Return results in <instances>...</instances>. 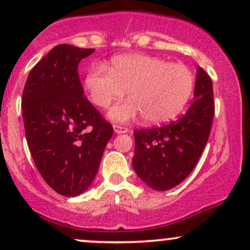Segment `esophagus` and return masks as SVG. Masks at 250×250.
Here are the masks:
<instances>
[{
  "label": "esophagus",
  "instance_id": "1",
  "mask_svg": "<svg viewBox=\"0 0 250 250\" xmlns=\"http://www.w3.org/2000/svg\"><path fill=\"white\" fill-rule=\"evenodd\" d=\"M114 131H115L116 134H123V133H127L128 128L123 127L121 125H114Z\"/></svg>",
  "mask_w": 250,
  "mask_h": 250
}]
</instances>
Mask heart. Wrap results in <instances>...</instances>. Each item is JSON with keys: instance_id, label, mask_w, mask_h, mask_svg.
Instances as JSON below:
<instances>
[{"instance_id": "b5f03b06", "label": "heart", "mask_w": 250, "mask_h": 250, "mask_svg": "<svg viewBox=\"0 0 250 250\" xmlns=\"http://www.w3.org/2000/svg\"><path fill=\"white\" fill-rule=\"evenodd\" d=\"M89 97L100 108H107L128 90L127 101L109 111L114 121L127 122L141 114L148 123H161L182 111L195 85L187 65L161 57L129 54L114 57L110 67L95 64L84 80Z\"/></svg>"}]
</instances>
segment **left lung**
Masks as SVG:
<instances>
[{
	"label": "left lung",
	"mask_w": 250,
	"mask_h": 250,
	"mask_svg": "<svg viewBox=\"0 0 250 250\" xmlns=\"http://www.w3.org/2000/svg\"><path fill=\"white\" fill-rule=\"evenodd\" d=\"M210 76L197 68L194 101L179 119L134 131L135 173L155 190H169L191 173L205 149L214 119Z\"/></svg>",
	"instance_id": "obj_1"
}]
</instances>
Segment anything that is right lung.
Listing matches in <instances>:
<instances>
[{
	"instance_id": "add662e5",
	"label": "right lung",
	"mask_w": 250,
	"mask_h": 250,
	"mask_svg": "<svg viewBox=\"0 0 250 250\" xmlns=\"http://www.w3.org/2000/svg\"><path fill=\"white\" fill-rule=\"evenodd\" d=\"M94 50L56 45L31 69L22 94L25 137L37 170L68 197L93 183L114 133L83 95L77 71Z\"/></svg>"
}]
</instances>
